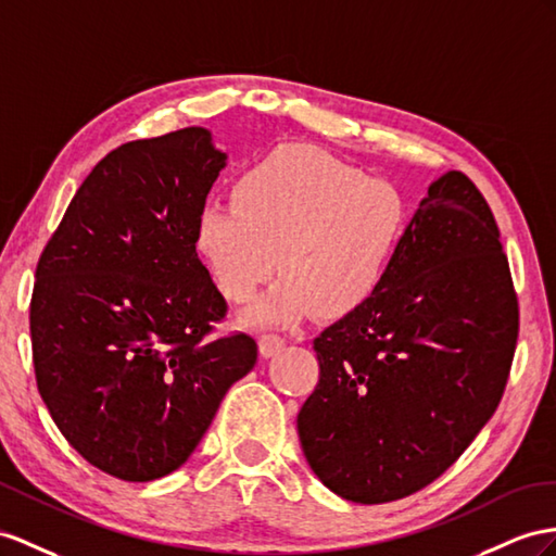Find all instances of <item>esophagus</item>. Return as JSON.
I'll list each match as a JSON object with an SVG mask.
<instances>
[{
  "mask_svg": "<svg viewBox=\"0 0 556 556\" xmlns=\"http://www.w3.org/2000/svg\"><path fill=\"white\" fill-rule=\"evenodd\" d=\"M283 348V338L281 336H275V333H265L258 338V350L263 357H275V354Z\"/></svg>",
  "mask_w": 556,
  "mask_h": 556,
  "instance_id": "obj_1",
  "label": "esophagus"
}]
</instances>
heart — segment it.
I'll return each mask as SVG.
<instances>
[{"label": "heart", "instance_id": "1", "mask_svg": "<svg viewBox=\"0 0 556 556\" xmlns=\"http://www.w3.org/2000/svg\"><path fill=\"white\" fill-rule=\"evenodd\" d=\"M408 227L402 192L329 152L287 146L235 180L232 202L199 208L194 247L216 289L249 303L275 273L281 279L244 317L289 326L338 319L364 307L386 283Z\"/></svg>", "mask_w": 556, "mask_h": 556}]
</instances>
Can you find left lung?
Wrapping results in <instances>:
<instances>
[{
	"instance_id": "left-lung-1",
	"label": "left lung",
	"mask_w": 556,
	"mask_h": 556,
	"mask_svg": "<svg viewBox=\"0 0 556 556\" xmlns=\"http://www.w3.org/2000/svg\"><path fill=\"white\" fill-rule=\"evenodd\" d=\"M517 333L493 213L448 170L427 188L378 293L315 338L319 382L298 414L312 472L362 505L425 489L501 404Z\"/></svg>"
}]
</instances>
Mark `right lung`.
Returning a JSON list of instances; mask_svg holds the SVG:
<instances>
[{"instance_id":"add662e5","label":"right lung","mask_w":556,"mask_h":556,"mask_svg":"<svg viewBox=\"0 0 556 556\" xmlns=\"http://www.w3.org/2000/svg\"><path fill=\"white\" fill-rule=\"evenodd\" d=\"M227 164L208 129L124 142L93 166L37 263L41 400L84 460L124 481L174 472L258 345L208 338L227 312L194 247Z\"/></svg>"}]
</instances>
